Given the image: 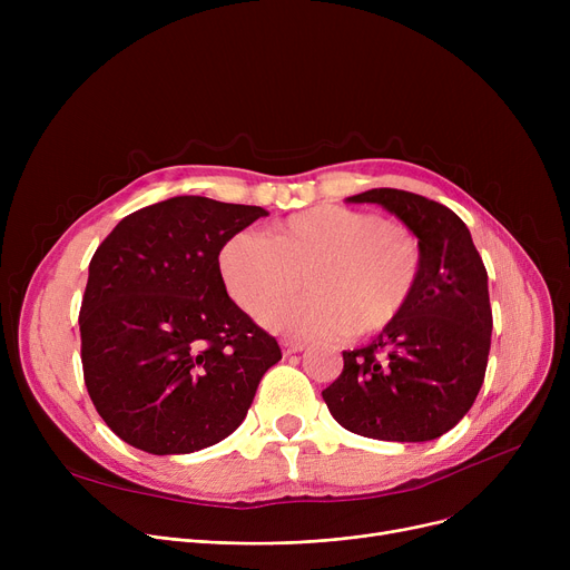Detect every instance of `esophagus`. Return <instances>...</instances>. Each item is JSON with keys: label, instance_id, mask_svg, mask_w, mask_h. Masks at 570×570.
Segmentation results:
<instances>
[{"label": "esophagus", "instance_id": "esophagus-1", "mask_svg": "<svg viewBox=\"0 0 570 570\" xmlns=\"http://www.w3.org/2000/svg\"><path fill=\"white\" fill-rule=\"evenodd\" d=\"M305 348V342H297V340H282V351L284 355H291V353H297Z\"/></svg>", "mask_w": 570, "mask_h": 570}]
</instances>
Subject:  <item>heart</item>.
Here are the masks:
<instances>
[{"label":"heart","instance_id":"1","mask_svg":"<svg viewBox=\"0 0 570 570\" xmlns=\"http://www.w3.org/2000/svg\"><path fill=\"white\" fill-rule=\"evenodd\" d=\"M217 267L230 301L249 314L289 292L306 273L305 296L262 306L261 323L269 331L297 340L372 335L411 301L423 249L400 222L318 205L286 217L265 235H230Z\"/></svg>","mask_w":570,"mask_h":570}]
</instances>
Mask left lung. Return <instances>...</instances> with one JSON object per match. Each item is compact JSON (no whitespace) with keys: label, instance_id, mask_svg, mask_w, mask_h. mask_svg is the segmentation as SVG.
Returning <instances> with one entry per match:
<instances>
[{"label":"left lung","instance_id":"obj_1","mask_svg":"<svg viewBox=\"0 0 570 570\" xmlns=\"http://www.w3.org/2000/svg\"><path fill=\"white\" fill-rule=\"evenodd\" d=\"M423 249L421 279L402 314L367 346L344 351L323 400L335 421L381 441H430L453 430L485 381L492 344L488 269L464 222L445 205L402 189H370Z\"/></svg>","mask_w":570,"mask_h":570}]
</instances>
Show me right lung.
<instances>
[{"mask_svg": "<svg viewBox=\"0 0 570 570\" xmlns=\"http://www.w3.org/2000/svg\"><path fill=\"white\" fill-rule=\"evenodd\" d=\"M267 213L175 196L119 222L89 261L80 361L92 404L122 441L185 455L226 439L282 348L224 288L217 254Z\"/></svg>", "mask_w": 570, "mask_h": 570, "instance_id": "right-lung-1", "label": "right lung"}]
</instances>
